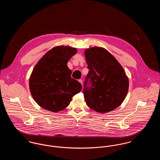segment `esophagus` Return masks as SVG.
Wrapping results in <instances>:
<instances>
[{
  "mask_svg": "<svg viewBox=\"0 0 160 160\" xmlns=\"http://www.w3.org/2000/svg\"><path fill=\"white\" fill-rule=\"evenodd\" d=\"M78 82H79L80 83L82 84H83V80H82V79H79V80H78Z\"/></svg>",
  "mask_w": 160,
  "mask_h": 160,
  "instance_id": "34e87169",
  "label": "esophagus"
}]
</instances>
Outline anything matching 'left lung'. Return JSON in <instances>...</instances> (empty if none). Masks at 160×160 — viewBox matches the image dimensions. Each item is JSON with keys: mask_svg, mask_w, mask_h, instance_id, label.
<instances>
[{"mask_svg": "<svg viewBox=\"0 0 160 160\" xmlns=\"http://www.w3.org/2000/svg\"><path fill=\"white\" fill-rule=\"evenodd\" d=\"M89 72L84 82L87 106L99 113H107L119 106L128 91V78L114 56L101 47L86 50Z\"/></svg>", "mask_w": 160, "mask_h": 160, "instance_id": "obj_1", "label": "left lung"}]
</instances>
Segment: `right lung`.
<instances>
[{"instance_id":"add662e5","label":"right lung","mask_w":160,"mask_h":160,"mask_svg":"<svg viewBox=\"0 0 160 160\" xmlns=\"http://www.w3.org/2000/svg\"><path fill=\"white\" fill-rule=\"evenodd\" d=\"M76 48L54 47L39 61L31 74L29 88L34 100L47 110L58 112L68 106L72 97L82 90V84L71 77L67 66Z\"/></svg>"}]
</instances>
